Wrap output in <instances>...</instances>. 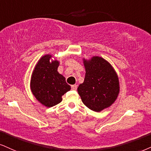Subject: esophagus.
Segmentation results:
<instances>
[{
    "label": "esophagus",
    "mask_w": 151,
    "mask_h": 151,
    "mask_svg": "<svg viewBox=\"0 0 151 151\" xmlns=\"http://www.w3.org/2000/svg\"><path fill=\"white\" fill-rule=\"evenodd\" d=\"M71 90H77V85H71Z\"/></svg>",
    "instance_id": "esophagus-1"
}]
</instances>
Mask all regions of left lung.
<instances>
[{
    "instance_id": "1",
    "label": "left lung",
    "mask_w": 151,
    "mask_h": 151,
    "mask_svg": "<svg viewBox=\"0 0 151 151\" xmlns=\"http://www.w3.org/2000/svg\"><path fill=\"white\" fill-rule=\"evenodd\" d=\"M84 65L85 80L78 87V92L87 107L100 112L118 97L120 90L118 76L112 66L101 57L84 59Z\"/></svg>"
}]
</instances>
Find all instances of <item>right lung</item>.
<instances>
[{"label":"right lung","mask_w":151,"mask_h":151,"mask_svg":"<svg viewBox=\"0 0 151 151\" xmlns=\"http://www.w3.org/2000/svg\"><path fill=\"white\" fill-rule=\"evenodd\" d=\"M51 55H45L35 67L31 80V89L38 101L47 107L60 103L65 93L70 90L65 78L57 71L59 61H50Z\"/></svg>","instance_id":"1"}]
</instances>
